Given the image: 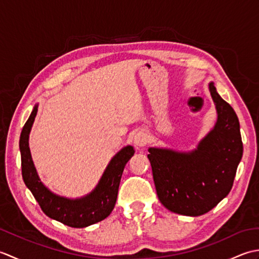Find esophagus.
I'll list each match as a JSON object with an SVG mask.
<instances>
[{
    "label": "esophagus",
    "mask_w": 259,
    "mask_h": 259,
    "mask_svg": "<svg viewBox=\"0 0 259 259\" xmlns=\"http://www.w3.org/2000/svg\"><path fill=\"white\" fill-rule=\"evenodd\" d=\"M134 142L137 148H142L147 145L148 142V135L145 133V131H139L135 135Z\"/></svg>",
    "instance_id": "1"
}]
</instances>
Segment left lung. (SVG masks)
<instances>
[{"label": "left lung", "mask_w": 259, "mask_h": 259, "mask_svg": "<svg viewBox=\"0 0 259 259\" xmlns=\"http://www.w3.org/2000/svg\"><path fill=\"white\" fill-rule=\"evenodd\" d=\"M209 90L218 118L196 150H148L159 200L170 211L186 216L208 212L229 194L243 157L237 114L218 95L212 82Z\"/></svg>", "instance_id": "obj_1"}]
</instances>
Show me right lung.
Wrapping results in <instances>:
<instances>
[{
    "instance_id": "right-lung-1",
    "label": "right lung",
    "mask_w": 259,
    "mask_h": 259,
    "mask_svg": "<svg viewBox=\"0 0 259 259\" xmlns=\"http://www.w3.org/2000/svg\"><path fill=\"white\" fill-rule=\"evenodd\" d=\"M37 106L22 129L20 137L22 177L47 216L74 228H83L107 218L117 201L118 189L125 163L134 156V147L126 146L115 155L96 189L80 199H68L52 194L37 177L29 148V135L34 122Z\"/></svg>"
}]
</instances>
